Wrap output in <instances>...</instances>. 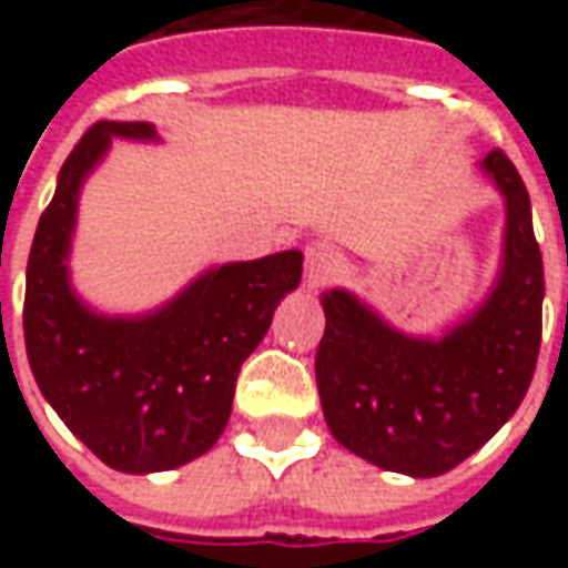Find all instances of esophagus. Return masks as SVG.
<instances>
[{
  "mask_svg": "<svg viewBox=\"0 0 568 568\" xmlns=\"http://www.w3.org/2000/svg\"><path fill=\"white\" fill-rule=\"evenodd\" d=\"M304 276L310 288H320L337 273V252L328 243H310L304 248Z\"/></svg>",
  "mask_w": 568,
  "mask_h": 568,
  "instance_id": "obj_1",
  "label": "esophagus"
}]
</instances>
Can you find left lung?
Instances as JSON below:
<instances>
[{
    "mask_svg": "<svg viewBox=\"0 0 568 568\" xmlns=\"http://www.w3.org/2000/svg\"><path fill=\"white\" fill-rule=\"evenodd\" d=\"M480 166L505 197V243L499 280L468 320L438 341L410 337L344 288L322 292V414L346 450L386 471L456 468L514 417L536 374L545 267L532 206L505 151Z\"/></svg>",
    "mask_w": 568,
    "mask_h": 568,
    "instance_id": "left-lung-1",
    "label": "left lung"
}]
</instances>
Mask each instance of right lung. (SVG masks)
<instances>
[{
    "instance_id": "obj_1",
    "label": "right lung",
    "mask_w": 568,
    "mask_h": 568,
    "mask_svg": "<svg viewBox=\"0 0 568 568\" xmlns=\"http://www.w3.org/2000/svg\"><path fill=\"white\" fill-rule=\"evenodd\" d=\"M158 140L145 121H97L57 175L27 261L23 337L39 389L72 435L128 475L170 471L219 440L236 374L273 310L301 283L297 248L212 267L166 307L124 320L84 307L69 285L81 182L109 142Z\"/></svg>"
}]
</instances>
